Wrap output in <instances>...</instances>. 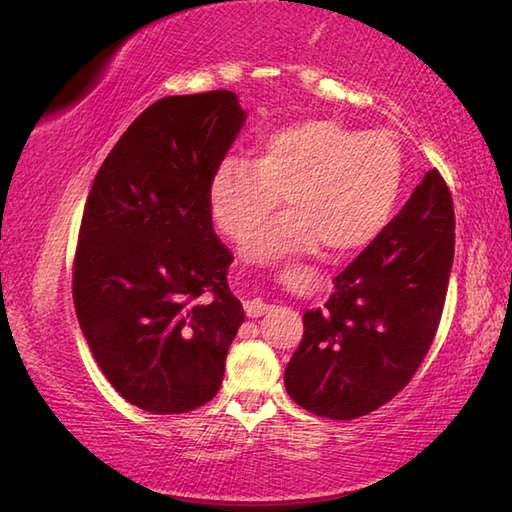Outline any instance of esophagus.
<instances>
[{
	"instance_id": "esophagus-1",
	"label": "esophagus",
	"mask_w": 512,
	"mask_h": 512,
	"mask_svg": "<svg viewBox=\"0 0 512 512\" xmlns=\"http://www.w3.org/2000/svg\"><path fill=\"white\" fill-rule=\"evenodd\" d=\"M271 309H274V306L263 302L260 298H254V300H247V302H245V313H247V317H260V315L269 313Z\"/></svg>"
}]
</instances>
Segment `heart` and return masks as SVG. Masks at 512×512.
<instances>
[{
	"instance_id": "heart-1",
	"label": "heart",
	"mask_w": 512,
	"mask_h": 512,
	"mask_svg": "<svg viewBox=\"0 0 512 512\" xmlns=\"http://www.w3.org/2000/svg\"><path fill=\"white\" fill-rule=\"evenodd\" d=\"M403 186V153L388 131H359L331 118L269 133L256 162L225 160L210 181L219 230L241 243L287 197L289 212L249 238L243 256L276 265L293 254H348L392 219Z\"/></svg>"
}]
</instances>
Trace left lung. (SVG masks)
Segmentation results:
<instances>
[{
  "label": "left lung",
  "instance_id": "obj_1",
  "mask_svg": "<svg viewBox=\"0 0 512 512\" xmlns=\"http://www.w3.org/2000/svg\"><path fill=\"white\" fill-rule=\"evenodd\" d=\"M456 245L447 181L429 170L410 201L335 278L324 309L304 313L285 388L306 412L366 416L392 401L434 342Z\"/></svg>",
  "mask_w": 512,
  "mask_h": 512
}]
</instances>
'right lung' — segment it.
Listing matches in <instances>:
<instances>
[{
    "mask_svg": "<svg viewBox=\"0 0 512 512\" xmlns=\"http://www.w3.org/2000/svg\"><path fill=\"white\" fill-rule=\"evenodd\" d=\"M245 122L225 89L144 109L96 173L72 271L76 317L102 374L151 414L219 392L243 324L234 260L212 227L210 181Z\"/></svg>",
    "mask_w": 512,
    "mask_h": 512,
    "instance_id": "obj_1",
    "label": "right lung"
}]
</instances>
